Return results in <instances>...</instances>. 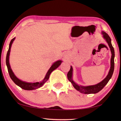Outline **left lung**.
Wrapping results in <instances>:
<instances>
[{"label": "left lung", "mask_w": 121, "mask_h": 121, "mask_svg": "<svg viewBox=\"0 0 121 121\" xmlns=\"http://www.w3.org/2000/svg\"><path fill=\"white\" fill-rule=\"evenodd\" d=\"M102 34L103 35V37L104 39H106V42L108 43V45L110 48V50L111 52V66H110V69L109 72V73L108 75L106 76L103 81H102L99 83L95 85H91V86H83L78 85L74 82L72 79V75H73V68L71 66V69L70 71L67 74L68 78L71 83L72 84L73 87L75 88L77 91H79L82 93H84L85 94H96L100 91L102 89H103L104 87L108 83L109 80L111 79V77L113 73L114 69V48L113 47L111 43V39L109 36L106 32L104 31L102 32Z\"/></svg>", "instance_id": "obj_1"}]
</instances>
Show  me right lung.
<instances>
[{
	"label": "right lung",
	"instance_id": "obj_1",
	"mask_svg": "<svg viewBox=\"0 0 121 121\" xmlns=\"http://www.w3.org/2000/svg\"><path fill=\"white\" fill-rule=\"evenodd\" d=\"M14 39H15V37L13 38V39L11 40V42H10V44H9V49L7 52V56H6V65L7 66L8 71L10 77L11 78L13 82L15 84L17 85V86H19V87H21V88L23 89L24 90L31 91V90L36 89L37 88H39V87H42L43 85L46 83V82L48 80L49 78V76L51 73L52 72L53 70H55V69H56L58 67H59V66L61 65L62 61L61 60H58L57 61H56V62H54L52 65H51L50 68L49 69V70L48 71L47 74H46L44 79H43L42 82H36V83H27V82H25L20 80V79L17 78L16 76L14 75V73L13 72L12 70H11V67H10V63H9V56H10V49H11V45L12 44L13 42V41L14 40Z\"/></svg>",
	"mask_w": 121,
	"mask_h": 121
}]
</instances>
